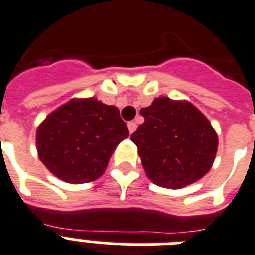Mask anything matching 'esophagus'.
<instances>
[{
	"mask_svg": "<svg viewBox=\"0 0 255 255\" xmlns=\"http://www.w3.org/2000/svg\"><path fill=\"white\" fill-rule=\"evenodd\" d=\"M127 126H128V129H129V133H133V132L136 131V128H137V124H136V122H129Z\"/></svg>",
	"mask_w": 255,
	"mask_h": 255,
	"instance_id": "1",
	"label": "esophagus"
}]
</instances>
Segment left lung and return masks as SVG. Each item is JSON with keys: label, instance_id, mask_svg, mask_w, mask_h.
<instances>
[{"label": "left lung", "instance_id": "8db88e82", "mask_svg": "<svg viewBox=\"0 0 255 255\" xmlns=\"http://www.w3.org/2000/svg\"><path fill=\"white\" fill-rule=\"evenodd\" d=\"M140 114L145 122L131 140L154 185L182 188L208 173L217 152V134L194 105L160 97Z\"/></svg>", "mask_w": 255, "mask_h": 255}]
</instances>
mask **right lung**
I'll list each match as a JSON object with an SVG mask.
<instances>
[{"instance_id":"1","label":"right lung","mask_w":255,"mask_h":255,"mask_svg":"<svg viewBox=\"0 0 255 255\" xmlns=\"http://www.w3.org/2000/svg\"><path fill=\"white\" fill-rule=\"evenodd\" d=\"M129 136L119 110L97 98L72 99L36 131L40 161L68 183H88L105 173L118 144Z\"/></svg>"}]
</instances>
